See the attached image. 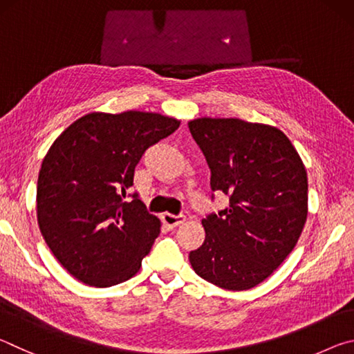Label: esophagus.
Returning <instances> with one entry per match:
<instances>
[{
	"label": "esophagus",
	"mask_w": 354,
	"mask_h": 354,
	"mask_svg": "<svg viewBox=\"0 0 354 354\" xmlns=\"http://www.w3.org/2000/svg\"><path fill=\"white\" fill-rule=\"evenodd\" d=\"M160 218H162V223L169 227L179 226L185 221L184 215H171V214H162V217Z\"/></svg>",
	"instance_id": "esophagus-1"
}]
</instances>
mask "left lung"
<instances>
[{"label": "left lung", "mask_w": 354, "mask_h": 354, "mask_svg": "<svg viewBox=\"0 0 354 354\" xmlns=\"http://www.w3.org/2000/svg\"><path fill=\"white\" fill-rule=\"evenodd\" d=\"M189 129L211 169V189L230 196V206L201 220L205 242L189 261L207 283L248 290L277 270L301 236L306 169L270 124L203 117L190 120Z\"/></svg>", "instance_id": "left-lung-1"}]
</instances>
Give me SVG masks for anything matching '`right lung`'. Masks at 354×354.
I'll use <instances>...</instances> for the list:
<instances>
[{
	"instance_id": "1",
	"label": "right lung",
	"mask_w": 354,
	"mask_h": 354,
	"mask_svg": "<svg viewBox=\"0 0 354 354\" xmlns=\"http://www.w3.org/2000/svg\"><path fill=\"white\" fill-rule=\"evenodd\" d=\"M179 123L156 112H91L48 149L37 181V221L71 277L111 287L140 270L160 221L137 194L131 201L127 194L142 154Z\"/></svg>"
}]
</instances>
